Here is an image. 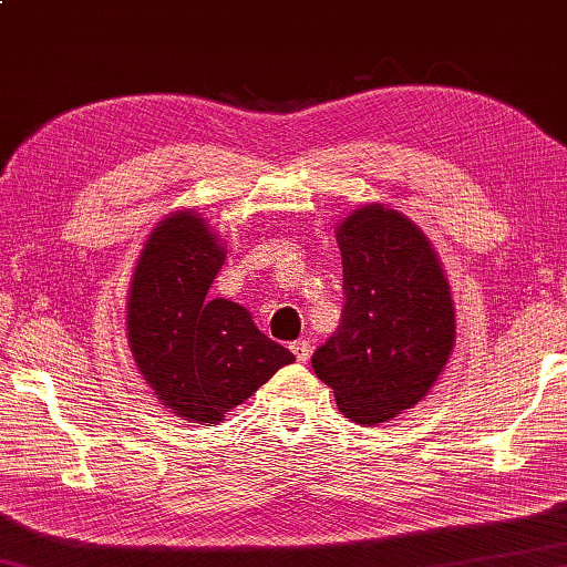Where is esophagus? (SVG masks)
<instances>
[{
    "label": "esophagus",
    "mask_w": 567,
    "mask_h": 567,
    "mask_svg": "<svg viewBox=\"0 0 567 567\" xmlns=\"http://www.w3.org/2000/svg\"><path fill=\"white\" fill-rule=\"evenodd\" d=\"M290 349H292L295 359H297L299 363H305V361H309V357H312V343H309L307 339H297V341H292V343H290Z\"/></svg>",
    "instance_id": "esophagus-1"
}]
</instances>
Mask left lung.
<instances>
[{
	"label": "left lung",
	"mask_w": 567,
	"mask_h": 567,
	"mask_svg": "<svg viewBox=\"0 0 567 567\" xmlns=\"http://www.w3.org/2000/svg\"><path fill=\"white\" fill-rule=\"evenodd\" d=\"M341 324L312 357L319 381L359 425L417 405L454 349V302L427 236L401 210L365 204L337 226Z\"/></svg>",
	"instance_id": "8db88e82"
}]
</instances>
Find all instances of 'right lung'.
<instances>
[{"label":"right lung","instance_id":"1","mask_svg":"<svg viewBox=\"0 0 567 567\" xmlns=\"http://www.w3.org/2000/svg\"><path fill=\"white\" fill-rule=\"evenodd\" d=\"M226 246L182 208L144 240L127 295V343L159 405L198 425H218L295 357L230 299H208Z\"/></svg>","mask_w":567,"mask_h":567}]
</instances>
